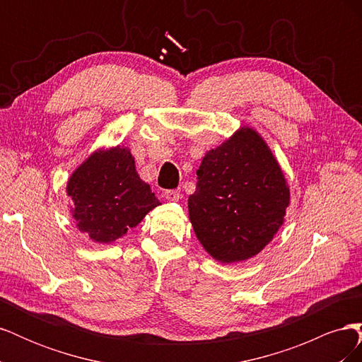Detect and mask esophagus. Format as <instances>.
<instances>
[{
  "label": "esophagus",
  "instance_id": "34e87169",
  "mask_svg": "<svg viewBox=\"0 0 362 362\" xmlns=\"http://www.w3.org/2000/svg\"><path fill=\"white\" fill-rule=\"evenodd\" d=\"M164 198H166L168 201H178L180 199V190L164 192Z\"/></svg>",
  "mask_w": 362,
  "mask_h": 362
}]
</instances>
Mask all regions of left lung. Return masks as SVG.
I'll use <instances>...</instances> for the list:
<instances>
[{
	"label": "left lung",
	"instance_id": "obj_1",
	"mask_svg": "<svg viewBox=\"0 0 362 362\" xmlns=\"http://www.w3.org/2000/svg\"><path fill=\"white\" fill-rule=\"evenodd\" d=\"M189 217L204 249L222 264L258 255L278 233L290 187L266 140L240 127L210 149L196 172Z\"/></svg>",
	"mask_w": 362,
	"mask_h": 362
}]
</instances>
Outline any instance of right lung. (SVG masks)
Wrapping results in <instances>:
<instances>
[{
	"label": "right lung",
	"mask_w": 362,
	"mask_h": 362,
	"mask_svg": "<svg viewBox=\"0 0 362 362\" xmlns=\"http://www.w3.org/2000/svg\"><path fill=\"white\" fill-rule=\"evenodd\" d=\"M66 193L76 228L103 245L116 242L160 205L140 180L131 151L120 145L92 152L72 172Z\"/></svg>",
	"instance_id": "obj_1"
}]
</instances>
